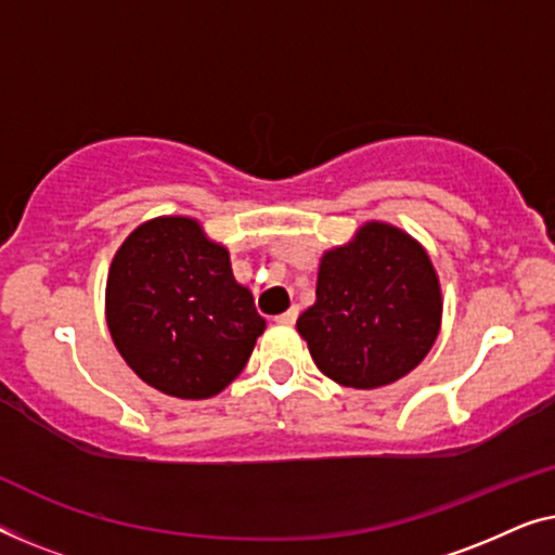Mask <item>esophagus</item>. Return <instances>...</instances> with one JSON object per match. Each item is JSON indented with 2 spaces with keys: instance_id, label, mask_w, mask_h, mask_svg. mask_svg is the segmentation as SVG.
Masks as SVG:
<instances>
[{
  "instance_id": "esophagus-1",
  "label": "esophagus",
  "mask_w": 555,
  "mask_h": 555,
  "mask_svg": "<svg viewBox=\"0 0 555 555\" xmlns=\"http://www.w3.org/2000/svg\"><path fill=\"white\" fill-rule=\"evenodd\" d=\"M295 318H298V308H291V310H285V313H280L275 321L283 323V325H293Z\"/></svg>"
}]
</instances>
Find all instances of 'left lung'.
Wrapping results in <instances>:
<instances>
[{"label": "left lung", "instance_id": "left-lung-1", "mask_svg": "<svg viewBox=\"0 0 555 555\" xmlns=\"http://www.w3.org/2000/svg\"><path fill=\"white\" fill-rule=\"evenodd\" d=\"M295 325L336 384L399 382L424 361L442 325V287L427 249L393 224H361L346 245L323 253L315 302Z\"/></svg>", "mask_w": 555, "mask_h": 555}]
</instances>
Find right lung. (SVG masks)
Instances as JSON below:
<instances>
[{"mask_svg": "<svg viewBox=\"0 0 555 555\" xmlns=\"http://www.w3.org/2000/svg\"><path fill=\"white\" fill-rule=\"evenodd\" d=\"M105 321L133 374L177 399L217 397L264 331L230 249L179 215L139 224L113 255Z\"/></svg>", "mask_w": 555, "mask_h": 555, "instance_id": "add662e5", "label": "right lung"}]
</instances>
